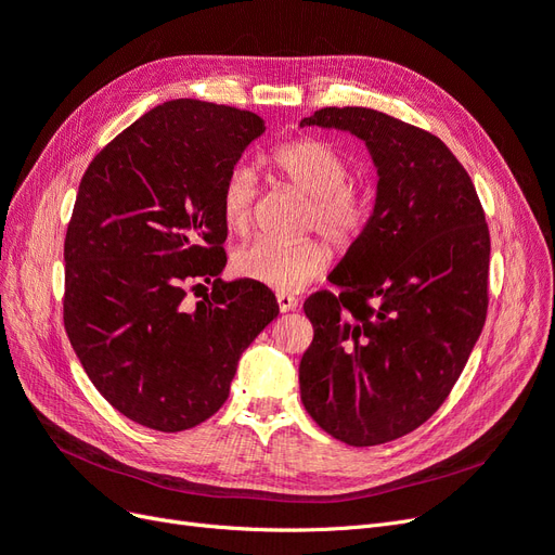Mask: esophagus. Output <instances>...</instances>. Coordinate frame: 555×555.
I'll use <instances>...</instances> for the list:
<instances>
[{
  "label": "esophagus",
  "instance_id": "34e87169",
  "mask_svg": "<svg viewBox=\"0 0 555 555\" xmlns=\"http://www.w3.org/2000/svg\"><path fill=\"white\" fill-rule=\"evenodd\" d=\"M276 301H279V309H281V313L295 311V307H297V297H293V295H285V293H279V295H276Z\"/></svg>",
  "mask_w": 555,
  "mask_h": 555
}]
</instances>
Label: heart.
Listing matches in <instances>:
<instances>
[{
  "instance_id": "heart-1",
  "label": "heart",
  "mask_w": 555,
  "mask_h": 555,
  "mask_svg": "<svg viewBox=\"0 0 555 555\" xmlns=\"http://www.w3.org/2000/svg\"><path fill=\"white\" fill-rule=\"evenodd\" d=\"M276 180L307 201L301 230H318L338 251L364 237L373 219V191L369 184L348 177V158L327 140L301 135L279 142L267 154ZM256 214V175L235 166L221 186V217L230 232L251 228ZM330 248L318 237H301L283 244L256 240L232 256V270L240 276L267 285L279 293H297L327 270Z\"/></svg>"
}]
</instances>
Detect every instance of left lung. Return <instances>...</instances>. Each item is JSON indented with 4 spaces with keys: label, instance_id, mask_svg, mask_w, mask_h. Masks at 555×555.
<instances>
[{
    "label": "left lung",
    "instance_id": "left-lung-1",
    "mask_svg": "<svg viewBox=\"0 0 555 555\" xmlns=\"http://www.w3.org/2000/svg\"><path fill=\"white\" fill-rule=\"evenodd\" d=\"M301 127L350 131L378 168L369 230L304 301L299 362L313 422L352 447L415 431L450 397L489 309L491 237L470 175L440 138L371 108H323Z\"/></svg>",
    "mask_w": 555,
    "mask_h": 555
}]
</instances>
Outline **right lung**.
<instances>
[{
  "label": "right lung",
  "instance_id": "right-lung-1",
  "mask_svg": "<svg viewBox=\"0 0 555 555\" xmlns=\"http://www.w3.org/2000/svg\"><path fill=\"white\" fill-rule=\"evenodd\" d=\"M264 131L248 111L156 105L87 166L64 240V327L121 415L186 431L225 403L242 352L279 315L267 285L221 281V186ZM212 283L195 305L188 293Z\"/></svg>",
  "mask_w": 555,
  "mask_h": 555
}]
</instances>
